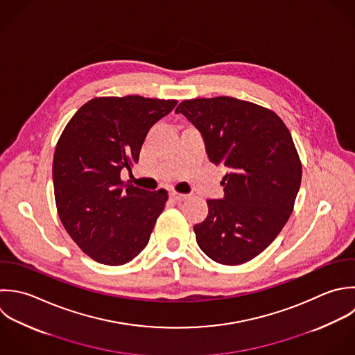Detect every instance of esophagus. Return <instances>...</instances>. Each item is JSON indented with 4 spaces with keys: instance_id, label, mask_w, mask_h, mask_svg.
Listing matches in <instances>:
<instances>
[{
    "instance_id": "34e87169",
    "label": "esophagus",
    "mask_w": 355,
    "mask_h": 355,
    "mask_svg": "<svg viewBox=\"0 0 355 355\" xmlns=\"http://www.w3.org/2000/svg\"><path fill=\"white\" fill-rule=\"evenodd\" d=\"M170 198H171L173 200H175V202H182V200H185V199H187V195L171 191V192H170Z\"/></svg>"
}]
</instances>
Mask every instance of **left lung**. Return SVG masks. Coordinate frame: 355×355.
<instances>
[{"instance_id":"8db88e82","label":"left lung","mask_w":355,"mask_h":355,"mask_svg":"<svg viewBox=\"0 0 355 355\" xmlns=\"http://www.w3.org/2000/svg\"><path fill=\"white\" fill-rule=\"evenodd\" d=\"M200 132L209 160L228 168L223 199L193 231L202 252L224 266L264 252L289 220L302 182L292 135L271 110L231 96L184 101L175 109Z\"/></svg>"}]
</instances>
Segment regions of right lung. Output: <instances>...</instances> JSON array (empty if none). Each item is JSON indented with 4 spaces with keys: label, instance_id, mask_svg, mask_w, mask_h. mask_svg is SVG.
<instances>
[{
    "label": "right lung",
    "instance_id": "right-lung-1",
    "mask_svg": "<svg viewBox=\"0 0 355 355\" xmlns=\"http://www.w3.org/2000/svg\"><path fill=\"white\" fill-rule=\"evenodd\" d=\"M177 101L138 95L95 98L63 130L52 178L59 218L78 248L105 266H123L148 245L167 191L120 180L138 162L146 134Z\"/></svg>",
    "mask_w": 355,
    "mask_h": 355
}]
</instances>
